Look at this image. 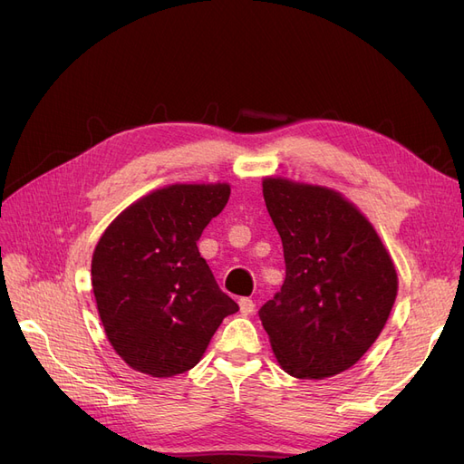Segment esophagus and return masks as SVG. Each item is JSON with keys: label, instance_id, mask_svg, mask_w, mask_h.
<instances>
[{"label": "esophagus", "instance_id": "obj_1", "mask_svg": "<svg viewBox=\"0 0 464 464\" xmlns=\"http://www.w3.org/2000/svg\"><path fill=\"white\" fill-rule=\"evenodd\" d=\"M240 312H242V315H251L256 312V304H254V300H249V298H242L240 300Z\"/></svg>", "mask_w": 464, "mask_h": 464}]
</instances>
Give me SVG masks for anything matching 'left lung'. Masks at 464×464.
Returning a JSON list of instances; mask_svg holds the SVG:
<instances>
[{"label":"left lung","instance_id":"obj_1","mask_svg":"<svg viewBox=\"0 0 464 464\" xmlns=\"http://www.w3.org/2000/svg\"><path fill=\"white\" fill-rule=\"evenodd\" d=\"M286 278L259 317L286 373L327 379L353 368L397 298L395 265L372 222L339 191L265 178Z\"/></svg>","mask_w":464,"mask_h":464}]
</instances>
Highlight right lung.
Masks as SVG:
<instances>
[{
  "instance_id": "1",
  "label": "right lung",
  "mask_w": 464,
  "mask_h": 464,
  "mask_svg": "<svg viewBox=\"0 0 464 464\" xmlns=\"http://www.w3.org/2000/svg\"><path fill=\"white\" fill-rule=\"evenodd\" d=\"M228 184H174L137 199L98 240L92 292L110 344L135 372L172 377L201 360L240 307L198 249L228 203Z\"/></svg>"
}]
</instances>
